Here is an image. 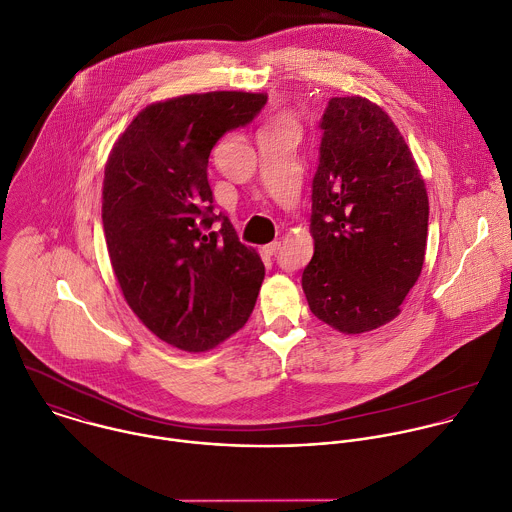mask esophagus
I'll return each mask as SVG.
<instances>
[{"label": "esophagus", "mask_w": 512, "mask_h": 512, "mask_svg": "<svg viewBox=\"0 0 512 512\" xmlns=\"http://www.w3.org/2000/svg\"><path fill=\"white\" fill-rule=\"evenodd\" d=\"M279 249H281V243H279V241H273V243H269V245L263 247V251H265L267 255H275Z\"/></svg>", "instance_id": "esophagus-1"}]
</instances>
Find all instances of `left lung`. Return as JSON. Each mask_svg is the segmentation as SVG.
Here are the masks:
<instances>
[{"label": "left lung", "instance_id": "8db88e82", "mask_svg": "<svg viewBox=\"0 0 512 512\" xmlns=\"http://www.w3.org/2000/svg\"><path fill=\"white\" fill-rule=\"evenodd\" d=\"M319 128L315 251L301 285L317 319L362 333L394 319L420 277L428 195L408 144L374 102L335 96Z\"/></svg>", "mask_w": 512, "mask_h": 512}]
</instances>
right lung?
<instances>
[{
    "mask_svg": "<svg viewBox=\"0 0 512 512\" xmlns=\"http://www.w3.org/2000/svg\"><path fill=\"white\" fill-rule=\"evenodd\" d=\"M265 104V94L251 92L158 102L110 152L102 223L112 269L138 319L179 350L215 348L255 307L265 265L229 217L215 215L207 166L219 138Z\"/></svg>",
    "mask_w": 512,
    "mask_h": 512,
    "instance_id": "add662e5",
    "label": "right lung"
}]
</instances>
